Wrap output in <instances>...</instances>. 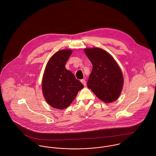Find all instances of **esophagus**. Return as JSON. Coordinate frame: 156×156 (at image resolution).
<instances>
[{
    "mask_svg": "<svg viewBox=\"0 0 156 156\" xmlns=\"http://www.w3.org/2000/svg\"><path fill=\"white\" fill-rule=\"evenodd\" d=\"M81 82L83 83V85L85 87L87 85V82H86L85 80H84V79H82V80H81Z\"/></svg>",
    "mask_w": 156,
    "mask_h": 156,
    "instance_id": "esophagus-1",
    "label": "esophagus"
}]
</instances>
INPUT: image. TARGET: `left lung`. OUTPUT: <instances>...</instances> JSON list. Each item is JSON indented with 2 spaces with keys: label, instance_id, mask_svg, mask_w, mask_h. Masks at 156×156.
<instances>
[{
  "label": "left lung",
  "instance_id": "1",
  "mask_svg": "<svg viewBox=\"0 0 156 156\" xmlns=\"http://www.w3.org/2000/svg\"><path fill=\"white\" fill-rule=\"evenodd\" d=\"M92 64V70L87 82L88 88L105 103L116 100L123 87V76L111 55L100 48L85 49Z\"/></svg>",
  "mask_w": 156,
  "mask_h": 156
}]
</instances>
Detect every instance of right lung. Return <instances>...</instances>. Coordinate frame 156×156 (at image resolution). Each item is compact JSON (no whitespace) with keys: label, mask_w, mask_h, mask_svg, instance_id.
<instances>
[{"label":"right lung","mask_w":156,"mask_h":156,"mask_svg":"<svg viewBox=\"0 0 156 156\" xmlns=\"http://www.w3.org/2000/svg\"><path fill=\"white\" fill-rule=\"evenodd\" d=\"M72 53L71 50L55 53L48 61L42 80L45 99L51 107L64 109L68 107L83 85L66 68V64Z\"/></svg>","instance_id":"right-lung-1"}]
</instances>
